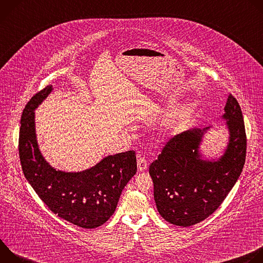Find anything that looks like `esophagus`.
I'll return each mask as SVG.
<instances>
[{"mask_svg":"<svg viewBox=\"0 0 263 263\" xmlns=\"http://www.w3.org/2000/svg\"><path fill=\"white\" fill-rule=\"evenodd\" d=\"M147 167V161L144 157H139L137 159V168L139 172H142L144 171L145 168Z\"/></svg>","mask_w":263,"mask_h":263,"instance_id":"obj_1","label":"esophagus"}]
</instances>
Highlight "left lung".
<instances>
[{
  "mask_svg": "<svg viewBox=\"0 0 263 263\" xmlns=\"http://www.w3.org/2000/svg\"><path fill=\"white\" fill-rule=\"evenodd\" d=\"M221 119L226 121L229 137L217 159H204L201 153L204 135L210 129L207 127L174 136L149 165L157 210L176 226L190 227L211 215L242 172L247 136L240 106L232 95Z\"/></svg>",
  "mask_w": 263,
  "mask_h": 263,
  "instance_id": "left-lung-1",
  "label": "left lung"
}]
</instances>
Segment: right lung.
I'll use <instances>...</instances> for the list:
<instances>
[{
    "mask_svg": "<svg viewBox=\"0 0 263 263\" xmlns=\"http://www.w3.org/2000/svg\"><path fill=\"white\" fill-rule=\"evenodd\" d=\"M52 90L49 85L37 92L23 111L18 139L22 168L53 213L78 227L93 229L115 213L124 187L136 174V155L134 151L109 155L95 166L77 173L50 165L37 142L34 111Z\"/></svg>",
    "mask_w": 263,
    "mask_h": 263,
    "instance_id": "right-lung-1",
    "label": "right lung"
}]
</instances>
